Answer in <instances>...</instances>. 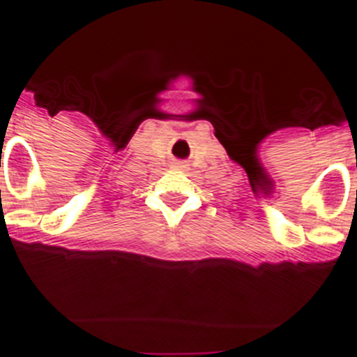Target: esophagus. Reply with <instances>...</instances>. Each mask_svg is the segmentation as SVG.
<instances>
[{"instance_id": "esophagus-1", "label": "esophagus", "mask_w": 357, "mask_h": 357, "mask_svg": "<svg viewBox=\"0 0 357 357\" xmlns=\"http://www.w3.org/2000/svg\"><path fill=\"white\" fill-rule=\"evenodd\" d=\"M176 167H183V165L181 164H176Z\"/></svg>"}]
</instances>
